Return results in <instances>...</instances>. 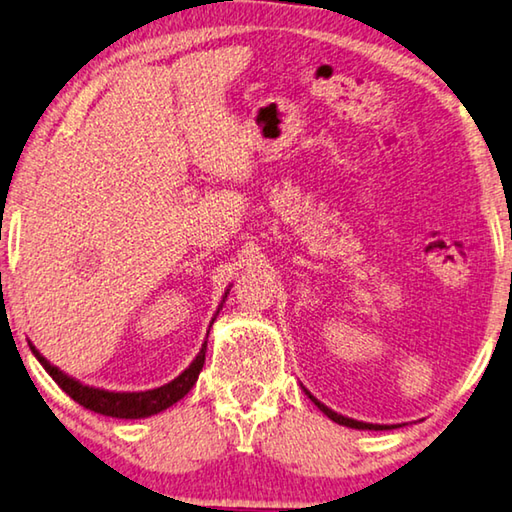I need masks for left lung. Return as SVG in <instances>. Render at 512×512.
<instances>
[{
	"label": "left lung",
	"mask_w": 512,
	"mask_h": 512,
	"mask_svg": "<svg viewBox=\"0 0 512 512\" xmlns=\"http://www.w3.org/2000/svg\"><path fill=\"white\" fill-rule=\"evenodd\" d=\"M305 394L310 396L316 408H319V410L323 412V415H328L332 421H335V424H342V426H348V428H358V431H385V428H396V426H385V424H367V421H358V419L337 415L335 410H330V408H326V405H323L321 401H316L314 396H312L310 392H307V389H305Z\"/></svg>",
	"instance_id": "left-lung-1"
}]
</instances>
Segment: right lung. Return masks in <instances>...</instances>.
I'll use <instances>...</instances> for the list:
<instances>
[{"instance_id":"right-lung-1","label":"right lung","mask_w":512,"mask_h":512,"mask_svg":"<svg viewBox=\"0 0 512 512\" xmlns=\"http://www.w3.org/2000/svg\"><path fill=\"white\" fill-rule=\"evenodd\" d=\"M227 294H230V289L225 291L223 303H225ZM212 323H214V319H212ZM29 346H31V353L36 355V360L43 364L45 371L50 373L54 383L59 385L72 401L84 405L86 410L97 412V415L118 417V419L152 417V415H157V412H164L166 408H170V405L177 403L180 399H184V396L191 392V387L196 385V380L202 371V364H205V353H207V342H205L200 348V353L196 355V360H193L189 367L180 373V376L157 389H148V392H109V389H100V387L79 383L77 378L68 376V373H63L59 367H54V364L47 362L43 355L36 351L34 344H29Z\"/></svg>"}]
</instances>
